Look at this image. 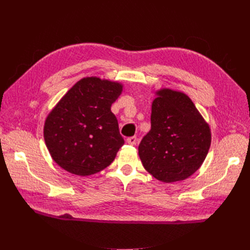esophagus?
Returning a JSON list of instances; mask_svg holds the SVG:
<instances>
[{
  "mask_svg": "<svg viewBox=\"0 0 250 250\" xmlns=\"http://www.w3.org/2000/svg\"><path fill=\"white\" fill-rule=\"evenodd\" d=\"M126 142H128V144H130V145H135L136 143H137V137L136 136H131V137H128V139H126Z\"/></svg>",
  "mask_w": 250,
  "mask_h": 250,
  "instance_id": "esophagus-1",
  "label": "esophagus"
}]
</instances>
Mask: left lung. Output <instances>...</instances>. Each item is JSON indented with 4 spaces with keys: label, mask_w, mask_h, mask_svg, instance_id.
<instances>
[{
    "label": "left lung",
    "mask_w": 250,
    "mask_h": 250,
    "mask_svg": "<svg viewBox=\"0 0 250 250\" xmlns=\"http://www.w3.org/2000/svg\"><path fill=\"white\" fill-rule=\"evenodd\" d=\"M151 105V129L143 137L139 155L148 173L163 183L195 173L208 152L211 134L188 95L171 89L157 91Z\"/></svg>",
    "instance_id": "left-lung-1"
}]
</instances>
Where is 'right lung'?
Here are the masks:
<instances>
[{
  "label": "right lung",
  "instance_id": "right-lung-1",
  "mask_svg": "<svg viewBox=\"0 0 250 250\" xmlns=\"http://www.w3.org/2000/svg\"><path fill=\"white\" fill-rule=\"evenodd\" d=\"M121 91L119 83L86 77L64 94L44 125L46 146L58 166L88 176L114 161L125 141L110 106Z\"/></svg>",
  "mask_w": 250,
  "mask_h": 250
}]
</instances>
